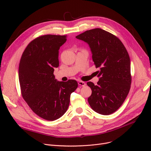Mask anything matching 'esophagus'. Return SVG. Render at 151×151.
<instances>
[{"mask_svg": "<svg viewBox=\"0 0 151 151\" xmlns=\"http://www.w3.org/2000/svg\"><path fill=\"white\" fill-rule=\"evenodd\" d=\"M78 85L80 86H82V87H84V86H86V83L83 81H78Z\"/></svg>", "mask_w": 151, "mask_h": 151, "instance_id": "esophagus-1", "label": "esophagus"}]
</instances>
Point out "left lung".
I'll return each mask as SVG.
<instances>
[{
	"instance_id": "8db88e82",
	"label": "left lung",
	"mask_w": 151,
	"mask_h": 151,
	"mask_svg": "<svg viewBox=\"0 0 151 151\" xmlns=\"http://www.w3.org/2000/svg\"><path fill=\"white\" fill-rule=\"evenodd\" d=\"M76 38L88 43L99 81L87 83L92 90L88 102L100 114L114 113L123 104L132 83L130 60L122 42L114 35L100 28L87 30Z\"/></svg>"
}]
</instances>
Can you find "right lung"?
<instances>
[{
  "label": "right lung",
  "instance_id": "add662e5",
  "mask_svg": "<svg viewBox=\"0 0 151 151\" xmlns=\"http://www.w3.org/2000/svg\"><path fill=\"white\" fill-rule=\"evenodd\" d=\"M66 35H45L30 42L19 65L21 95L37 116L47 121L62 116L68 108L71 93L78 88L76 80L58 81L53 74L59 67V50Z\"/></svg>",
  "mask_w": 151,
  "mask_h": 151
}]
</instances>
